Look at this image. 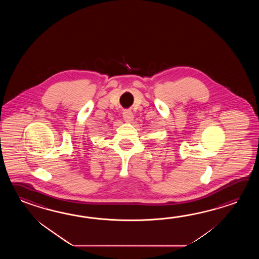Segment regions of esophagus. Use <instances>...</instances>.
I'll return each mask as SVG.
<instances>
[{
	"instance_id": "esophagus-1",
	"label": "esophagus",
	"mask_w": 259,
	"mask_h": 259,
	"mask_svg": "<svg viewBox=\"0 0 259 259\" xmlns=\"http://www.w3.org/2000/svg\"><path fill=\"white\" fill-rule=\"evenodd\" d=\"M123 118L126 122H132L133 118H134L133 113L130 109L123 111Z\"/></svg>"
}]
</instances>
